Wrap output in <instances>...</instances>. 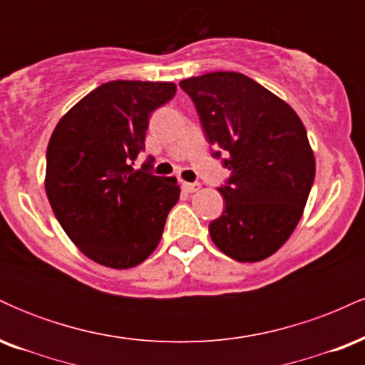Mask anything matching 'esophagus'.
<instances>
[{
    "mask_svg": "<svg viewBox=\"0 0 365 365\" xmlns=\"http://www.w3.org/2000/svg\"><path fill=\"white\" fill-rule=\"evenodd\" d=\"M183 188H185L187 192H197L200 188L199 183H188V182H183Z\"/></svg>",
    "mask_w": 365,
    "mask_h": 365,
    "instance_id": "1",
    "label": "esophagus"
}]
</instances>
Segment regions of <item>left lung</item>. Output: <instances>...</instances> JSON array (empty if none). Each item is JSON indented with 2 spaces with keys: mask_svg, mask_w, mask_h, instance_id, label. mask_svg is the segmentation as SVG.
Segmentation results:
<instances>
[{
  "mask_svg": "<svg viewBox=\"0 0 365 365\" xmlns=\"http://www.w3.org/2000/svg\"><path fill=\"white\" fill-rule=\"evenodd\" d=\"M180 87L194 101L209 144L226 150L232 171L228 185L217 188L225 212L209 225L211 240L238 262L269 257L299 225L316 175L302 120L244 73L212 72Z\"/></svg>",
  "mask_w": 365,
  "mask_h": 365,
  "instance_id": "8db88e82",
  "label": "left lung"
}]
</instances>
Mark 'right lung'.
Returning <instances> with one entry per match:
<instances>
[{
    "mask_svg": "<svg viewBox=\"0 0 365 365\" xmlns=\"http://www.w3.org/2000/svg\"><path fill=\"white\" fill-rule=\"evenodd\" d=\"M177 92L173 82L113 81L70 108L48 144L44 187L54 216L91 261L128 269L156 250L170 209L173 177L133 168L145 148L149 115Z\"/></svg>",
    "mask_w": 365,
    "mask_h": 365,
    "instance_id": "obj_1",
    "label": "right lung"
}]
</instances>
